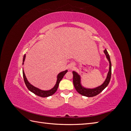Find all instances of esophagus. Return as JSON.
Segmentation results:
<instances>
[{"label":"esophagus","mask_w":131,"mask_h":131,"mask_svg":"<svg viewBox=\"0 0 131 131\" xmlns=\"http://www.w3.org/2000/svg\"><path fill=\"white\" fill-rule=\"evenodd\" d=\"M69 69H72V67L70 66V67H69Z\"/></svg>","instance_id":"esophagus-1"}]
</instances>
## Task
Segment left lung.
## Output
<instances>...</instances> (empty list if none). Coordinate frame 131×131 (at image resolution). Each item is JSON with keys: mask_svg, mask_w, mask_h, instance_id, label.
I'll use <instances>...</instances> for the list:
<instances>
[{"mask_svg": "<svg viewBox=\"0 0 131 131\" xmlns=\"http://www.w3.org/2000/svg\"><path fill=\"white\" fill-rule=\"evenodd\" d=\"M104 52L105 53L107 58L108 59L109 62V72L108 73V75L107 79H106L105 81L104 82L102 85H100L98 87H97L95 89H86L84 88L80 84V77L77 72L75 71H72L73 74V83H74V85L77 90V92L80 94L81 95L83 96H85L87 97H92L96 96L101 93L102 91L104 90L105 88L108 86V85L109 83V81L111 80V74H112V64L111 61L110 59V56L109 55V53L107 50L105 49L104 51Z\"/></svg>", "mask_w": 131, "mask_h": 131, "instance_id": "obj_1", "label": "left lung"}]
</instances>
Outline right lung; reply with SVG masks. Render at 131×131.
Instances as JSON below:
<instances>
[{
  "label": "right lung",
  "mask_w": 131,
  "mask_h": 131,
  "mask_svg": "<svg viewBox=\"0 0 131 131\" xmlns=\"http://www.w3.org/2000/svg\"><path fill=\"white\" fill-rule=\"evenodd\" d=\"M25 58H26V54H24L23 56V62L24 61V60H25ZM67 72H68V70H66V71H62L61 72L59 73L58 75H57V80L56 85H54V86L52 88V89L50 90H47V91L41 90L40 89H38V88L35 87L34 86H33L32 85L30 84L27 79L23 70V77L24 81V83H25L29 91H31V92H32L33 93H34L35 94H36V95H37L39 96L45 98V97H48V96H50L52 95H53V94L56 92L57 90V88H58L60 81L62 80V79L63 78V77H64V75L66 74V73Z\"/></svg>",
  "instance_id": "1"
}]
</instances>
